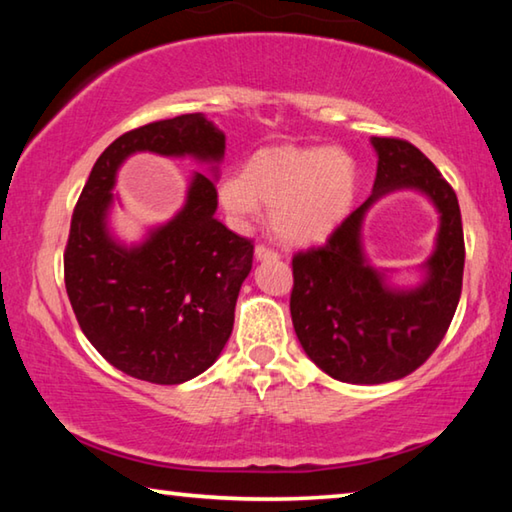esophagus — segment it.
Wrapping results in <instances>:
<instances>
[{
  "label": "esophagus",
  "mask_w": 512,
  "mask_h": 512,
  "mask_svg": "<svg viewBox=\"0 0 512 512\" xmlns=\"http://www.w3.org/2000/svg\"><path fill=\"white\" fill-rule=\"evenodd\" d=\"M255 259H257V262H268V259H280V255H277L275 250L266 248V246H257L255 248Z\"/></svg>",
  "instance_id": "esophagus-1"
}]
</instances>
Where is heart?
<instances>
[{
  "mask_svg": "<svg viewBox=\"0 0 512 512\" xmlns=\"http://www.w3.org/2000/svg\"><path fill=\"white\" fill-rule=\"evenodd\" d=\"M357 196V164L334 146H266L250 155L241 173L219 183V203L235 225H246L271 205L268 225L289 246L325 241Z\"/></svg>",
  "mask_w": 512,
  "mask_h": 512,
  "instance_id": "heart-1",
  "label": "heart"
}]
</instances>
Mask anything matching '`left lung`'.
<instances>
[{"label": "left lung", "mask_w": 512, "mask_h": 512, "mask_svg": "<svg viewBox=\"0 0 512 512\" xmlns=\"http://www.w3.org/2000/svg\"><path fill=\"white\" fill-rule=\"evenodd\" d=\"M377 176L368 201L325 246L293 257L291 320L307 357L348 384H386L420 368L443 341L463 287V225L458 198L420 149L393 137H370ZM395 191H418L439 212L432 255L413 288L390 282L392 269L369 262L362 221Z\"/></svg>", "instance_id": "obj_1"}]
</instances>
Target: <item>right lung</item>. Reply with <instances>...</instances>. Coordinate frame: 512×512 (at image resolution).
I'll use <instances>...</instances> for the list:
<instances>
[{
  "label": "right lung",
  "instance_id": "1",
  "mask_svg": "<svg viewBox=\"0 0 512 512\" xmlns=\"http://www.w3.org/2000/svg\"><path fill=\"white\" fill-rule=\"evenodd\" d=\"M192 157L190 179L169 222L126 245L111 232L116 173L131 154ZM225 135L203 112L162 119L117 137L99 155L72 216L65 287L76 320L103 359L151 384H183L219 359L235 323L253 244L214 219Z\"/></svg>",
  "mask_w": 512,
  "mask_h": 512
}]
</instances>
